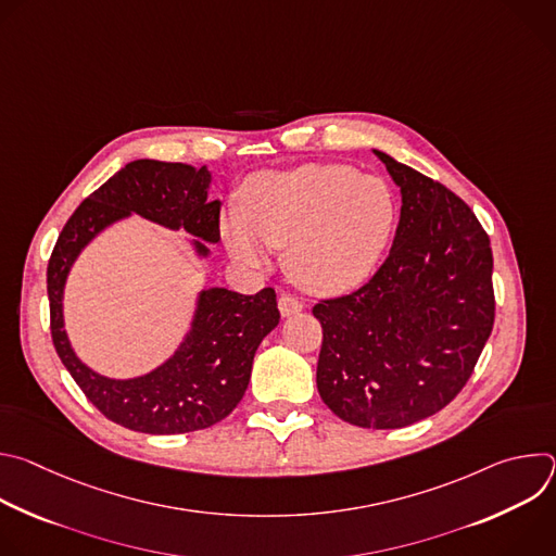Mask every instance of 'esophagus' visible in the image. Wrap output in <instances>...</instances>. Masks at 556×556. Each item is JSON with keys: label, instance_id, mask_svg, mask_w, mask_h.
<instances>
[{"label": "esophagus", "instance_id": "1", "mask_svg": "<svg viewBox=\"0 0 556 556\" xmlns=\"http://www.w3.org/2000/svg\"><path fill=\"white\" fill-rule=\"evenodd\" d=\"M277 305H279V312H281L283 319H286V316H294V314H299L303 309V303L296 296H292V294H281Z\"/></svg>", "mask_w": 556, "mask_h": 556}]
</instances>
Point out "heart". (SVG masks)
<instances>
[{
	"label": "heart",
	"instance_id": "b5f03b06",
	"mask_svg": "<svg viewBox=\"0 0 556 556\" xmlns=\"http://www.w3.org/2000/svg\"><path fill=\"white\" fill-rule=\"evenodd\" d=\"M393 222L395 200L382 178L309 163L249 178L242 211L226 208L219 232L240 266L266 268L268 249H286V270L299 288L334 296L371 275Z\"/></svg>",
	"mask_w": 556,
	"mask_h": 556
}]
</instances>
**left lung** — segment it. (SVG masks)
Masks as SVG:
<instances>
[{
	"mask_svg": "<svg viewBox=\"0 0 556 556\" xmlns=\"http://www.w3.org/2000/svg\"><path fill=\"white\" fill-rule=\"evenodd\" d=\"M403 206L393 247L356 292L316 303L324 403L363 429H403L444 409L495 321L491 240L444 185L374 149Z\"/></svg>",
	"mask_w": 556,
	"mask_h": 556,
	"instance_id": "obj_1",
	"label": "left lung"
}]
</instances>
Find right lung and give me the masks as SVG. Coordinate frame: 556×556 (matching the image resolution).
Segmentation results:
<instances>
[{
  "mask_svg": "<svg viewBox=\"0 0 556 556\" xmlns=\"http://www.w3.org/2000/svg\"><path fill=\"white\" fill-rule=\"evenodd\" d=\"M208 167L182 163L134 161L116 172L101 189L81 202L63 226L48 264L50 330L54 350L88 395L112 422L151 435L200 431L224 420L251 380L253 358L279 324L273 288L240 294L206 288L195 296L187 334L176 352L157 367L134 378H110L76 356L63 319L67 275L97 237L131 215L169 230H185L200 262L208 260L206 244L219 242V206L208 200Z\"/></svg>",
  "mask_w": 556,
  "mask_h": 556,
  "instance_id": "add662e5",
  "label": "right lung"
}]
</instances>
